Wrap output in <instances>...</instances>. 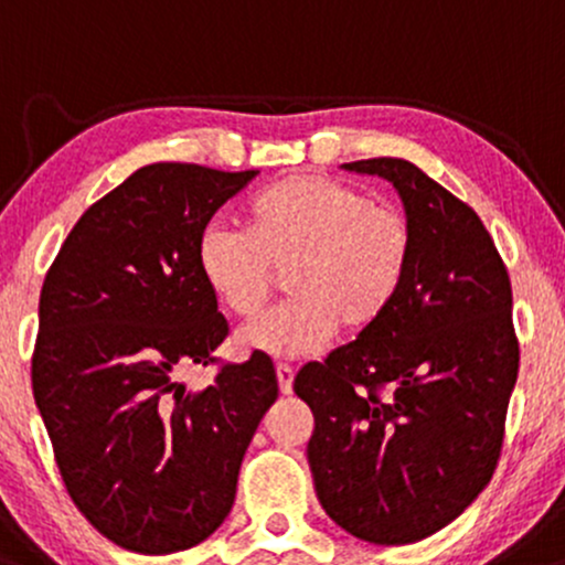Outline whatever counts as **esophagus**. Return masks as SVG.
<instances>
[{"label": "esophagus", "mask_w": 565, "mask_h": 565, "mask_svg": "<svg viewBox=\"0 0 565 565\" xmlns=\"http://www.w3.org/2000/svg\"><path fill=\"white\" fill-rule=\"evenodd\" d=\"M277 384H280L282 395H290L294 392V367L285 363L277 365Z\"/></svg>", "instance_id": "34e87169"}]
</instances>
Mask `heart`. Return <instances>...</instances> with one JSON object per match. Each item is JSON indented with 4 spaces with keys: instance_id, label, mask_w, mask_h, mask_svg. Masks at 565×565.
Segmentation results:
<instances>
[{
    "instance_id": "1",
    "label": "heart",
    "mask_w": 565,
    "mask_h": 565,
    "mask_svg": "<svg viewBox=\"0 0 565 565\" xmlns=\"http://www.w3.org/2000/svg\"><path fill=\"white\" fill-rule=\"evenodd\" d=\"M411 250L414 234L401 211L339 179L290 175L250 200L245 230L218 221L202 230L198 269L213 299L248 320L269 299L271 269L290 266V301L243 328L237 344L269 358H303L326 347L339 326H373L401 294Z\"/></svg>"
}]
</instances>
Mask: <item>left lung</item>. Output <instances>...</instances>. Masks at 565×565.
Listing matches in <instances>:
<instances>
[{"label": "left lung", "mask_w": 565, "mask_h": 565, "mask_svg": "<svg viewBox=\"0 0 565 565\" xmlns=\"http://www.w3.org/2000/svg\"><path fill=\"white\" fill-rule=\"evenodd\" d=\"M386 179L414 234L392 307L294 390L315 414L307 459L322 510L371 544L446 529L497 470L518 379L512 288L467 202L397 157L347 162Z\"/></svg>", "instance_id": "obj_1"}]
</instances>
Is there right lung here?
Instances as JSON below:
<instances>
[{"instance_id": "1", "label": "right lung", "mask_w": 565, "mask_h": 565, "mask_svg": "<svg viewBox=\"0 0 565 565\" xmlns=\"http://www.w3.org/2000/svg\"><path fill=\"white\" fill-rule=\"evenodd\" d=\"M258 170L154 162L82 213L44 277L31 386L68 497L141 555L189 550L224 523L258 422L277 401L264 352L211 365L230 333L198 239Z\"/></svg>"}]
</instances>
